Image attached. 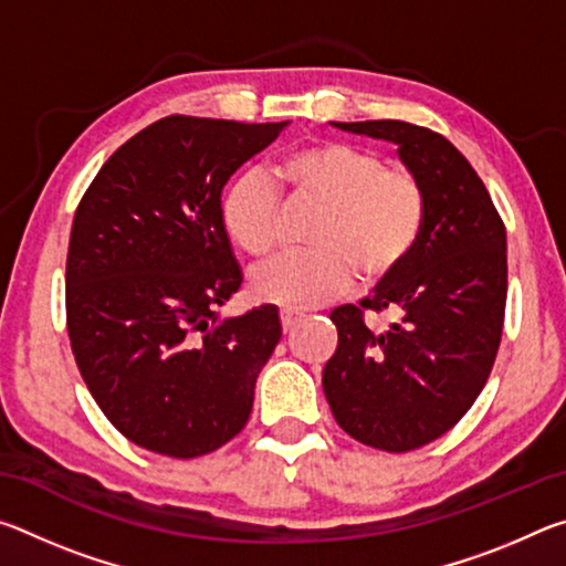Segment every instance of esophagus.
Listing matches in <instances>:
<instances>
[{
    "label": "esophagus",
    "instance_id": "34e87169",
    "mask_svg": "<svg viewBox=\"0 0 566 566\" xmlns=\"http://www.w3.org/2000/svg\"><path fill=\"white\" fill-rule=\"evenodd\" d=\"M300 319H302L300 312H290V310L282 312V329H284V332H292V329L296 327V322H300Z\"/></svg>",
    "mask_w": 566,
    "mask_h": 566
}]
</instances>
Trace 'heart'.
<instances>
[{"instance_id": "obj_1", "label": "heart", "mask_w": 566, "mask_h": 566, "mask_svg": "<svg viewBox=\"0 0 566 566\" xmlns=\"http://www.w3.org/2000/svg\"><path fill=\"white\" fill-rule=\"evenodd\" d=\"M274 178L292 199L322 207L310 249L284 254L252 274V294L280 306H317L349 290L354 274L379 282L415 252L427 219V197L409 167L385 165L379 151L324 139L280 159ZM222 224L254 260L270 256L282 237L280 187L249 169L227 187Z\"/></svg>"}]
</instances>
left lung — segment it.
<instances>
[{
  "instance_id": "8db88e82",
  "label": "left lung",
  "mask_w": 566,
  "mask_h": 566,
  "mask_svg": "<svg viewBox=\"0 0 566 566\" xmlns=\"http://www.w3.org/2000/svg\"><path fill=\"white\" fill-rule=\"evenodd\" d=\"M334 127L395 142L427 197L407 262L375 296L329 314L339 344L322 371L344 432L401 454L447 434L490 379L504 327L506 229L484 181L442 134L399 119ZM367 311H389L396 322L369 328Z\"/></svg>"
}]
</instances>
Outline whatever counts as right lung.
Returning <instances> with one entry per match:
<instances>
[{"mask_svg":"<svg viewBox=\"0 0 566 566\" xmlns=\"http://www.w3.org/2000/svg\"><path fill=\"white\" fill-rule=\"evenodd\" d=\"M284 127L171 114L124 142L76 207L72 354L104 417L149 452L209 454L252 411L282 324L272 304L219 319L242 286L222 189Z\"/></svg>","mask_w":566,"mask_h":566,"instance_id":"1","label":"right lung"}]
</instances>
